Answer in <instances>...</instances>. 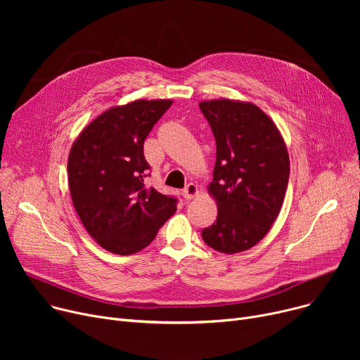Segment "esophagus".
I'll return each instance as SVG.
<instances>
[{"label": "esophagus", "mask_w": 360, "mask_h": 360, "mask_svg": "<svg viewBox=\"0 0 360 360\" xmlns=\"http://www.w3.org/2000/svg\"><path fill=\"white\" fill-rule=\"evenodd\" d=\"M197 194H198V188H197L195 184H188V185L184 188V190H182V197H184L185 200H191V198H194Z\"/></svg>", "instance_id": "obj_1"}]
</instances>
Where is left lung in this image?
I'll use <instances>...</instances> for the list:
<instances>
[{
    "mask_svg": "<svg viewBox=\"0 0 360 360\" xmlns=\"http://www.w3.org/2000/svg\"><path fill=\"white\" fill-rule=\"evenodd\" d=\"M200 109L216 139L209 191L217 201V219L201 236L224 254L247 251L280 213L290 175L288 148L274 122L252 103L207 101Z\"/></svg>",
    "mask_w": 360,
    "mask_h": 360,
    "instance_id": "8db88e82",
    "label": "left lung"
}]
</instances>
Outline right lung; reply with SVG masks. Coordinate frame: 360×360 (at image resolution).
<instances>
[{
  "instance_id": "1",
  "label": "right lung",
  "mask_w": 360,
  "mask_h": 360,
  "mask_svg": "<svg viewBox=\"0 0 360 360\" xmlns=\"http://www.w3.org/2000/svg\"><path fill=\"white\" fill-rule=\"evenodd\" d=\"M172 101H136L90 122L68 156L74 209L89 235L118 255L141 251L176 212L178 198L147 188L144 140Z\"/></svg>"
}]
</instances>
